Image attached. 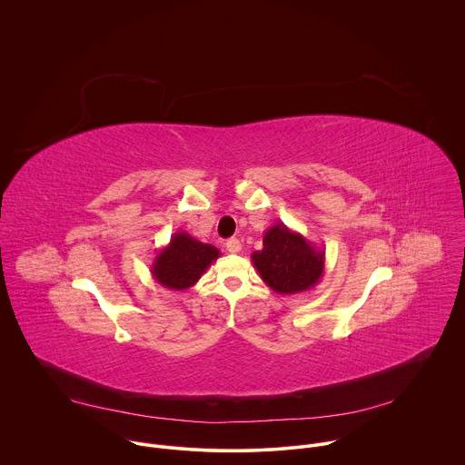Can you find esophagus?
Here are the masks:
<instances>
[{"label":"esophagus","mask_w":465,"mask_h":465,"mask_svg":"<svg viewBox=\"0 0 465 465\" xmlns=\"http://www.w3.org/2000/svg\"><path fill=\"white\" fill-rule=\"evenodd\" d=\"M225 249H227V252H231V254H238V252L242 251V243H240L238 238H231V240L225 242Z\"/></svg>","instance_id":"1"}]
</instances>
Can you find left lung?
I'll list each match as a JSON object with an SVG mask.
<instances>
[{
  "instance_id": "left-lung-1",
  "label": "left lung",
  "mask_w": 465,
  "mask_h": 465,
  "mask_svg": "<svg viewBox=\"0 0 465 465\" xmlns=\"http://www.w3.org/2000/svg\"><path fill=\"white\" fill-rule=\"evenodd\" d=\"M251 258L262 280L283 296L313 289L324 271V251L282 222L265 231L263 249Z\"/></svg>"
}]
</instances>
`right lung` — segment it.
I'll use <instances>...</instances> for the list:
<instances>
[{
	"label": "right lung",
	"instance_id": "1",
	"mask_svg": "<svg viewBox=\"0 0 465 465\" xmlns=\"http://www.w3.org/2000/svg\"><path fill=\"white\" fill-rule=\"evenodd\" d=\"M218 256L220 251L216 247L194 240L185 231H178L171 236V242L156 252L152 276L165 289L185 291L202 278Z\"/></svg>",
	"mask_w": 465,
	"mask_h": 465
}]
</instances>
